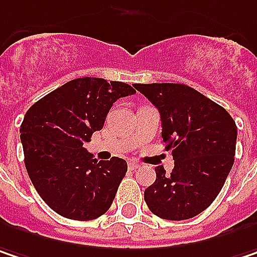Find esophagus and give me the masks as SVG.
Returning a JSON list of instances; mask_svg holds the SVG:
<instances>
[{
    "mask_svg": "<svg viewBox=\"0 0 257 257\" xmlns=\"http://www.w3.org/2000/svg\"><path fill=\"white\" fill-rule=\"evenodd\" d=\"M128 166L131 171H137V169H140V168H141V165H140L137 160H131V162L128 163Z\"/></svg>",
    "mask_w": 257,
    "mask_h": 257,
    "instance_id": "34e87169",
    "label": "esophagus"
}]
</instances>
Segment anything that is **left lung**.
<instances>
[{
    "mask_svg": "<svg viewBox=\"0 0 257 257\" xmlns=\"http://www.w3.org/2000/svg\"><path fill=\"white\" fill-rule=\"evenodd\" d=\"M156 105L162 138L172 150L171 174L159 166L156 181L144 191L153 213L168 221H184L206 210L221 193L229 174L237 126L229 113L182 83H134Z\"/></svg>",
    "mask_w": 257,
    "mask_h": 257,
    "instance_id": "1",
    "label": "left lung"
}]
</instances>
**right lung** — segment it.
I'll list each match as a JSON object with an SVG mask.
<instances>
[{"instance_id": "obj_1", "label": "right lung", "mask_w": 257, "mask_h": 257, "mask_svg": "<svg viewBox=\"0 0 257 257\" xmlns=\"http://www.w3.org/2000/svg\"><path fill=\"white\" fill-rule=\"evenodd\" d=\"M135 94L125 82L78 78L32 105L22 122L25 166L41 198L59 215L91 221L105 213L128 171L123 159L97 160L83 149L114 101Z\"/></svg>"}]
</instances>
